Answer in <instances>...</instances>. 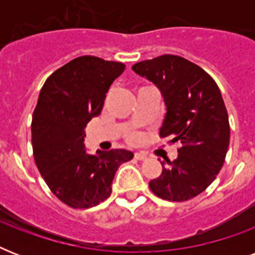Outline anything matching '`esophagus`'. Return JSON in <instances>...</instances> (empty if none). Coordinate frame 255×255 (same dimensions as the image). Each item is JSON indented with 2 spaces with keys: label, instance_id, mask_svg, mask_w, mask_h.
Masks as SVG:
<instances>
[{
  "label": "esophagus",
  "instance_id": "34e87169",
  "mask_svg": "<svg viewBox=\"0 0 255 255\" xmlns=\"http://www.w3.org/2000/svg\"><path fill=\"white\" fill-rule=\"evenodd\" d=\"M135 159L140 160V161H144V160H147V155H145V153H143V152H136Z\"/></svg>",
  "mask_w": 255,
  "mask_h": 255
}]
</instances>
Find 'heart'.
<instances>
[{"label": "heart", "mask_w": 255, "mask_h": 255, "mask_svg": "<svg viewBox=\"0 0 255 255\" xmlns=\"http://www.w3.org/2000/svg\"><path fill=\"white\" fill-rule=\"evenodd\" d=\"M140 139V136L137 135V133H132L131 136H129V140H131L132 143H137Z\"/></svg>", "instance_id": "obj_1"}]
</instances>
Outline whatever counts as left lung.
Masks as SVG:
<instances>
[{
	"mask_svg": "<svg viewBox=\"0 0 255 255\" xmlns=\"http://www.w3.org/2000/svg\"><path fill=\"white\" fill-rule=\"evenodd\" d=\"M132 70L153 82L164 96L167 114L160 137L181 144L177 159L161 161L163 172L149 181L157 197L186 201L202 193L217 177L230 141L229 116L214 79L178 55L139 62Z\"/></svg>",
	"mask_w": 255,
	"mask_h": 255,
	"instance_id": "left-lung-1",
	"label": "left lung"
}]
</instances>
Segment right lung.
<instances>
[{
  "label": "right lung",
  "instance_id": "1",
  "mask_svg": "<svg viewBox=\"0 0 255 255\" xmlns=\"http://www.w3.org/2000/svg\"><path fill=\"white\" fill-rule=\"evenodd\" d=\"M126 65L83 55L55 70L42 87L31 120L34 160L50 190L74 209L107 200L118 168L133 157L126 149L85 151V128L100 115L106 92Z\"/></svg>",
  "mask_w": 255,
  "mask_h": 255
}]
</instances>
